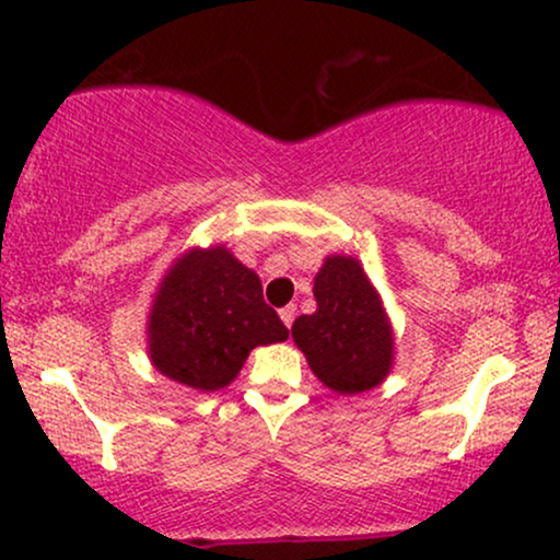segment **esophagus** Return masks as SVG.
Segmentation results:
<instances>
[{"label":"esophagus","instance_id":"obj_1","mask_svg":"<svg viewBox=\"0 0 560 560\" xmlns=\"http://www.w3.org/2000/svg\"><path fill=\"white\" fill-rule=\"evenodd\" d=\"M279 316H281V320H284V326L289 329V326L294 324V316H298V307L294 305H287V307H281L279 311Z\"/></svg>","mask_w":560,"mask_h":560}]
</instances>
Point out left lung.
<instances>
[{
	"mask_svg": "<svg viewBox=\"0 0 560 560\" xmlns=\"http://www.w3.org/2000/svg\"><path fill=\"white\" fill-rule=\"evenodd\" d=\"M313 294L318 311L292 326L313 374L339 395L376 387L392 365V329L361 262L342 255L329 258L316 276Z\"/></svg>",
	"mask_w": 560,
	"mask_h": 560,
	"instance_id": "8db88e82",
	"label": "left lung"
}]
</instances>
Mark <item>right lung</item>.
I'll return each instance as SVG.
<instances>
[{"mask_svg":"<svg viewBox=\"0 0 560 560\" xmlns=\"http://www.w3.org/2000/svg\"><path fill=\"white\" fill-rule=\"evenodd\" d=\"M289 329L262 300L260 279L229 249H195L165 276L150 316L160 374L215 392L240 374L249 350L284 342Z\"/></svg>","mask_w":560,"mask_h":560,"instance_id":"obj_1","label":"right lung"}]
</instances>
